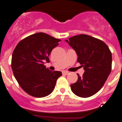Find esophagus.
Wrapping results in <instances>:
<instances>
[{"label":"esophagus","instance_id":"34e87169","mask_svg":"<svg viewBox=\"0 0 122 122\" xmlns=\"http://www.w3.org/2000/svg\"><path fill=\"white\" fill-rule=\"evenodd\" d=\"M62 73H63V75H67V74H69V72L64 71H63V72H62Z\"/></svg>","mask_w":122,"mask_h":122}]
</instances>
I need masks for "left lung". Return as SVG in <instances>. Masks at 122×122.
<instances>
[{"mask_svg": "<svg viewBox=\"0 0 122 122\" xmlns=\"http://www.w3.org/2000/svg\"><path fill=\"white\" fill-rule=\"evenodd\" d=\"M84 67V73L76 82L71 85L74 94L89 97L101 89L111 72L112 53L107 45L99 39L87 35H79L66 40Z\"/></svg>", "mask_w": 122, "mask_h": 122, "instance_id": "8db88e82", "label": "left lung"}]
</instances>
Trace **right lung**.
<instances>
[{
	"mask_svg": "<svg viewBox=\"0 0 122 122\" xmlns=\"http://www.w3.org/2000/svg\"><path fill=\"white\" fill-rule=\"evenodd\" d=\"M61 41L44 33H37L20 41L12 57V69L22 89L35 97L50 95L56 81L62 75L60 71H51L44 65L49 62L53 48Z\"/></svg>",
	"mask_w": 122,
	"mask_h": 122,
	"instance_id": "right-lung-1",
	"label": "right lung"
}]
</instances>
